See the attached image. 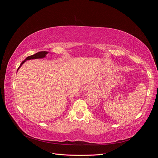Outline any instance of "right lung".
I'll use <instances>...</instances> for the list:
<instances>
[{
  "label": "right lung",
  "instance_id": "obj_1",
  "mask_svg": "<svg viewBox=\"0 0 158 158\" xmlns=\"http://www.w3.org/2000/svg\"><path fill=\"white\" fill-rule=\"evenodd\" d=\"M48 53H49V52H47V51H40V52H37V53H35V54H34V55H31V56H27V58H26L22 62L21 64L20 65V66H19V68L18 69H18H20V68L21 67V66H22L23 63H24L26 60H31V59H43V58H44V57H45L46 55H47V54H48ZM18 70H17V72H18Z\"/></svg>",
  "mask_w": 158,
  "mask_h": 158
}]
</instances>
